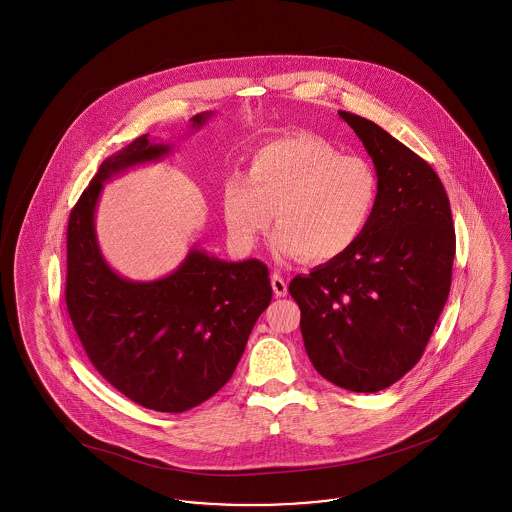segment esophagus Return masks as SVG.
I'll list each match as a JSON object with an SVG mask.
<instances>
[{"instance_id": "1", "label": "esophagus", "mask_w": 512, "mask_h": 512, "mask_svg": "<svg viewBox=\"0 0 512 512\" xmlns=\"http://www.w3.org/2000/svg\"><path fill=\"white\" fill-rule=\"evenodd\" d=\"M271 284L272 290H274V294H276V296L284 298V296L288 294V282H286L278 272H274V274H272Z\"/></svg>"}]
</instances>
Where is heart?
<instances>
[{"label": "heart", "mask_w": 512, "mask_h": 512, "mask_svg": "<svg viewBox=\"0 0 512 512\" xmlns=\"http://www.w3.org/2000/svg\"><path fill=\"white\" fill-rule=\"evenodd\" d=\"M379 176L358 154H340L315 135L267 143L247 174L224 181L222 212L232 241L249 251L271 228L272 247L290 259L323 265L340 259L365 234L377 203Z\"/></svg>", "instance_id": "b5f03b06"}]
</instances>
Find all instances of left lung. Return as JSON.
<instances>
[{"label":"left lung","mask_w":512,"mask_h":512,"mask_svg":"<svg viewBox=\"0 0 512 512\" xmlns=\"http://www.w3.org/2000/svg\"><path fill=\"white\" fill-rule=\"evenodd\" d=\"M338 114L375 164L379 203L348 253L298 274L288 292L319 375L346 391L377 392L420 361L449 298L456 238L435 170L377 123Z\"/></svg>","instance_id":"8db88e82"}]
</instances>
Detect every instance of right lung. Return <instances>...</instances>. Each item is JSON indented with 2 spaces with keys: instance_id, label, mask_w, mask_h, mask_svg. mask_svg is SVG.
<instances>
[{
  "instance_id": "obj_1",
  "label": "right lung",
  "mask_w": 512,
  "mask_h": 512,
  "mask_svg": "<svg viewBox=\"0 0 512 512\" xmlns=\"http://www.w3.org/2000/svg\"><path fill=\"white\" fill-rule=\"evenodd\" d=\"M211 116H193V127ZM168 152L147 133L100 164L69 214L65 303L89 360L114 389L149 410L180 414L230 381L272 288L265 263H228L195 247L152 282L108 267L94 232L102 183Z\"/></svg>"
}]
</instances>
